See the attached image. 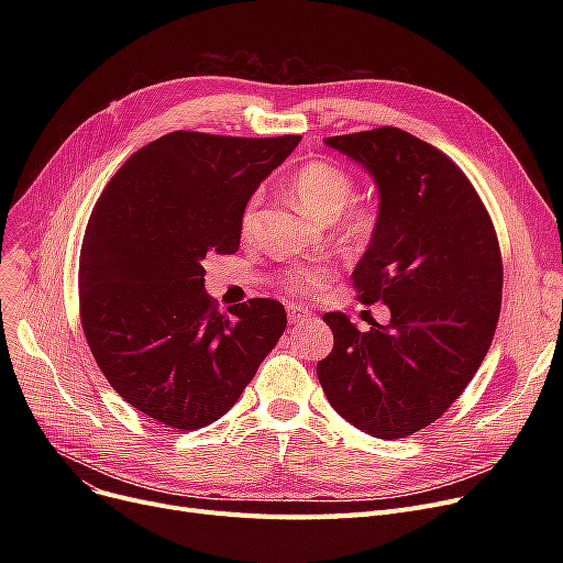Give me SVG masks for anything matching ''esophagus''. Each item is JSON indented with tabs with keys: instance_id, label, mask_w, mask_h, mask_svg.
Here are the masks:
<instances>
[{
	"instance_id": "esophagus-1",
	"label": "esophagus",
	"mask_w": 563,
	"mask_h": 563,
	"mask_svg": "<svg viewBox=\"0 0 563 563\" xmlns=\"http://www.w3.org/2000/svg\"><path fill=\"white\" fill-rule=\"evenodd\" d=\"M287 317H289V323H294V327H301L303 321H308L312 317V310L306 308V306H299V303H289L287 306Z\"/></svg>"
}]
</instances>
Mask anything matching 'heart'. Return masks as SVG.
I'll list each match as a JSON object with an SVG mask.
<instances>
[{"label":"heart","mask_w":563,"mask_h":563,"mask_svg":"<svg viewBox=\"0 0 563 563\" xmlns=\"http://www.w3.org/2000/svg\"><path fill=\"white\" fill-rule=\"evenodd\" d=\"M291 194L297 202L317 219H335L344 205L356 191L353 177L333 162L312 159L303 164L291 177ZM260 196H251L242 207L240 214V234L242 240H251L257 223ZM378 230V210L372 202H361L344 214L342 219V236L351 246H367ZM331 278V269L327 264H308L285 274L283 285L287 289H314Z\"/></svg>","instance_id":"1"}]
</instances>
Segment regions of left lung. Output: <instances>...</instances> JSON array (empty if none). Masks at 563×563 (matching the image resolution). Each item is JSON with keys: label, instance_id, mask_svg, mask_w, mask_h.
<instances>
[{"label": "left lung", "instance_id": "1", "mask_svg": "<svg viewBox=\"0 0 563 563\" xmlns=\"http://www.w3.org/2000/svg\"><path fill=\"white\" fill-rule=\"evenodd\" d=\"M378 187V230L353 269L358 301L390 323L361 333L327 312L335 344L317 363L329 404L356 429L395 440L435 422L486 358L501 306L493 221L465 173L399 128L323 141Z\"/></svg>", "mask_w": 563, "mask_h": 563}]
</instances>
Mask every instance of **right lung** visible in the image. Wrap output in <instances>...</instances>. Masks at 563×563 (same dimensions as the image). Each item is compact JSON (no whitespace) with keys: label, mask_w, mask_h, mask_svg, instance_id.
<instances>
[{"label":"right lung","mask_w":563,"mask_h":563,"mask_svg":"<svg viewBox=\"0 0 563 563\" xmlns=\"http://www.w3.org/2000/svg\"><path fill=\"white\" fill-rule=\"evenodd\" d=\"M299 141L170 132L98 198L79 253L81 329L111 388L155 422H217L283 335L274 299L219 312L202 260L236 253L242 207Z\"/></svg>","instance_id":"obj_1"}]
</instances>
